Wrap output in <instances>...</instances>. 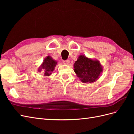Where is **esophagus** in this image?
<instances>
[{"instance_id": "obj_1", "label": "esophagus", "mask_w": 134, "mask_h": 134, "mask_svg": "<svg viewBox=\"0 0 134 134\" xmlns=\"http://www.w3.org/2000/svg\"><path fill=\"white\" fill-rule=\"evenodd\" d=\"M63 63L65 65H69L70 64V61L69 60H65L63 61Z\"/></svg>"}]
</instances>
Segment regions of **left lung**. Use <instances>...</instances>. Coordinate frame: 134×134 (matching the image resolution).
<instances>
[{
  "mask_svg": "<svg viewBox=\"0 0 134 134\" xmlns=\"http://www.w3.org/2000/svg\"><path fill=\"white\" fill-rule=\"evenodd\" d=\"M74 71L84 83H94L99 78L103 69L99 61L80 55L74 64Z\"/></svg>",
  "mask_w": 134,
  "mask_h": 134,
  "instance_id": "1",
  "label": "left lung"
}]
</instances>
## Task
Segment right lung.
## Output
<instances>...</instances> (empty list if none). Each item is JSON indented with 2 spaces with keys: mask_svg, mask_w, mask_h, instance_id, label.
I'll return each mask as SVG.
<instances>
[{
  "mask_svg": "<svg viewBox=\"0 0 134 134\" xmlns=\"http://www.w3.org/2000/svg\"><path fill=\"white\" fill-rule=\"evenodd\" d=\"M57 64V61L54 60L52 57L48 55L43 59L42 63L38 69V71L41 72L42 70H43L44 76H49L54 71Z\"/></svg>",
  "mask_w": 134,
  "mask_h": 134,
  "instance_id": "1",
  "label": "right lung"
}]
</instances>
